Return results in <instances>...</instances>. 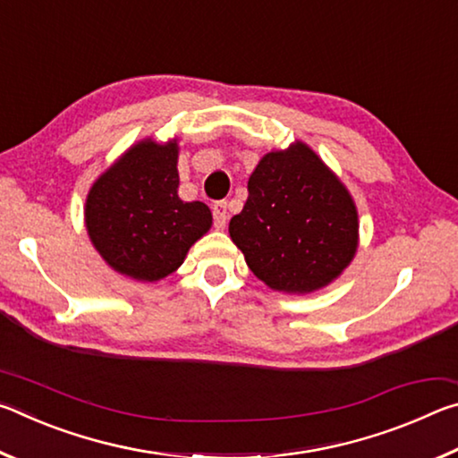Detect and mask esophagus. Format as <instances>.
I'll list each match as a JSON object with an SVG mask.
<instances>
[{
    "label": "esophagus",
    "instance_id": "obj_1",
    "mask_svg": "<svg viewBox=\"0 0 458 458\" xmlns=\"http://www.w3.org/2000/svg\"><path fill=\"white\" fill-rule=\"evenodd\" d=\"M212 214H214V226L218 230L226 228V222H228L226 201H216V204L212 206Z\"/></svg>",
    "mask_w": 458,
    "mask_h": 458
}]
</instances>
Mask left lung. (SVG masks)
<instances>
[{
  "mask_svg": "<svg viewBox=\"0 0 458 458\" xmlns=\"http://www.w3.org/2000/svg\"><path fill=\"white\" fill-rule=\"evenodd\" d=\"M228 230L252 273L284 293L329 284L358 248L352 196L303 143L260 159Z\"/></svg>",
  "mask_w": 458,
  "mask_h": 458,
  "instance_id": "left-lung-1",
  "label": "left lung"
}]
</instances>
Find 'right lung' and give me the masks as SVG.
Returning a JSON list of instances; mask_svg holds the SVG:
<instances>
[{
  "label": "right lung",
  "instance_id": "right-lung-1",
  "mask_svg": "<svg viewBox=\"0 0 458 458\" xmlns=\"http://www.w3.org/2000/svg\"><path fill=\"white\" fill-rule=\"evenodd\" d=\"M177 143L143 141L98 177L87 198L89 236L108 265L135 281H159L212 226L204 201L177 196Z\"/></svg>",
  "mask_w": 458,
  "mask_h": 458
}]
</instances>
